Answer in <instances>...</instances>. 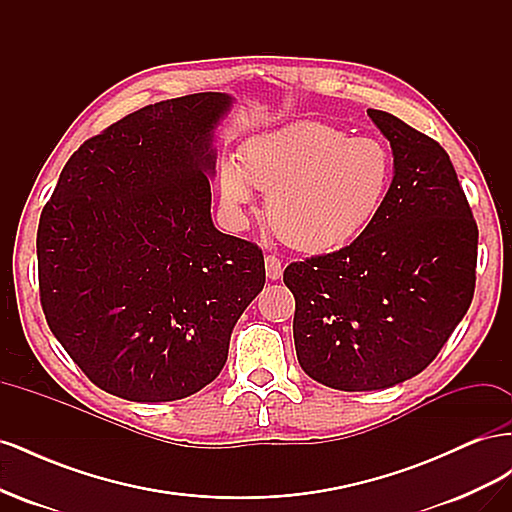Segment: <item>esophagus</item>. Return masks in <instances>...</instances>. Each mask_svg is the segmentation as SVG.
Instances as JSON below:
<instances>
[{
	"instance_id": "obj_1",
	"label": "esophagus",
	"mask_w": 512,
	"mask_h": 512,
	"mask_svg": "<svg viewBox=\"0 0 512 512\" xmlns=\"http://www.w3.org/2000/svg\"><path fill=\"white\" fill-rule=\"evenodd\" d=\"M265 267H267V277H269V280H280V277H282V260L280 258H277V256H273V254H269L267 258H265Z\"/></svg>"
}]
</instances>
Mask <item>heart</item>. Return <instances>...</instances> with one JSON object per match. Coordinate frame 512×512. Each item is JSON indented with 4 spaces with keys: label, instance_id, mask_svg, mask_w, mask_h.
I'll use <instances>...</instances> for the list:
<instances>
[{
    "label": "heart",
    "instance_id": "1",
    "mask_svg": "<svg viewBox=\"0 0 512 512\" xmlns=\"http://www.w3.org/2000/svg\"><path fill=\"white\" fill-rule=\"evenodd\" d=\"M391 183V156L374 138H348L322 121H299L252 138L241 164L220 166L222 203L232 215L267 194V220L301 252L350 243L376 218Z\"/></svg>",
    "mask_w": 512,
    "mask_h": 512
}]
</instances>
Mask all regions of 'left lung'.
I'll list each match as a JSON object with an SVG mask.
<instances>
[{
	"label": "left lung",
	"instance_id": "1",
	"mask_svg": "<svg viewBox=\"0 0 512 512\" xmlns=\"http://www.w3.org/2000/svg\"><path fill=\"white\" fill-rule=\"evenodd\" d=\"M367 115L395 156L380 211L350 245L284 271L299 363L337 391H378L421 374L476 286L478 226L448 153L391 113Z\"/></svg>",
	"mask_w": 512,
	"mask_h": 512
}]
</instances>
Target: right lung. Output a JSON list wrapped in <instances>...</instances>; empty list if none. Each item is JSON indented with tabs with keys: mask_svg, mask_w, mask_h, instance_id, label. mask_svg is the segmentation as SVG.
<instances>
[{
	"mask_svg": "<svg viewBox=\"0 0 512 512\" xmlns=\"http://www.w3.org/2000/svg\"><path fill=\"white\" fill-rule=\"evenodd\" d=\"M226 94L111 123L72 153L38 224L49 329L98 389L175 401L218 378L265 258L211 222V132Z\"/></svg>",
	"mask_w": 512,
	"mask_h": 512,
	"instance_id": "1",
	"label": "right lung"
}]
</instances>
